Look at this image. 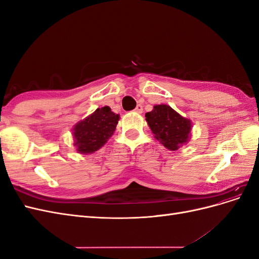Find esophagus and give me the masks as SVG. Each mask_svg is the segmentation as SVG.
Returning a JSON list of instances; mask_svg holds the SVG:
<instances>
[{"label": "esophagus", "mask_w": 259, "mask_h": 259, "mask_svg": "<svg viewBox=\"0 0 259 259\" xmlns=\"http://www.w3.org/2000/svg\"><path fill=\"white\" fill-rule=\"evenodd\" d=\"M134 111L137 112V113H142V112H143V106H142V105H138V106L135 108Z\"/></svg>", "instance_id": "esophagus-1"}]
</instances>
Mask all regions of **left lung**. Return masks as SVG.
I'll return each instance as SVG.
<instances>
[{
	"label": "left lung",
	"instance_id": "1",
	"mask_svg": "<svg viewBox=\"0 0 259 259\" xmlns=\"http://www.w3.org/2000/svg\"><path fill=\"white\" fill-rule=\"evenodd\" d=\"M154 138L170 151H176L191 138L192 122L168 105H155L145 114Z\"/></svg>",
	"mask_w": 259,
	"mask_h": 259
}]
</instances>
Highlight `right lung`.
Segmentation results:
<instances>
[{"label": "right lung", "mask_w": 259, "mask_h": 259, "mask_svg": "<svg viewBox=\"0 0 259 259\" xmlns=\"http://www.w3.org/2000/svg\"><path fill=\"white\" fill-rule=\"evenodd\" d=\"M120 114L111 111L110 107L97 108L92 114L77 122L72 128L73 146L81 154L99 150L115 131Z\"/></svg>", "instance_id": "add662e5"}]
</instances>
